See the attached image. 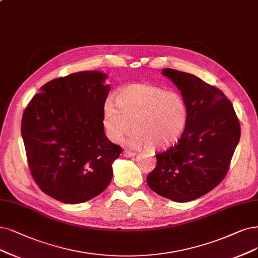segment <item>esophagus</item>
Here are the masks:
<instances>
[{
  "instance_id": "esophagus-1",
  "label": "esophagus",
  "mask_w": 258,
  "mask_h": 258,
  "mask_svg": "<svg viewBox=\"0 0 258 258\" xmlns=\"http://www.w3.org/2000/svg\"><path fill=\"white\" fill-rule=\"evenodd\" d=\"M123 155L125 156V157H134V156L137 155V153H136V152H132V151L125 150V151L123 152Z\"/></svg>"
}]
</instances>
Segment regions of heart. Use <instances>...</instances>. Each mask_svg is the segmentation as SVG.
I'll return each mask as SVG.
<instances>
[{"mask_svg":"<svg viewBox=\"0 0 258 258\" xmlns=\"http://www.w3.org/2000/svg\"><path fill=\"white\" fill-rule=\"evenodd\" d=\"M103 126L112 142H120L131 131L128 144L134 148L166 150L182 137L188 108L180 95L156 86L133 84L118 91L114 102L103 107Z\"/></svg>","mask_w":258,"mask_h":258,"instance_id":"b5f03b06","label":"heart"}]
</instances>
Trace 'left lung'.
Returning <instances> with one entry per match:
<instances>
[{"mask_svg":"<svg viewBox=\"0 0 258 258\" xmlns=\"http://www.w3.org/2000/svg\"><path fill=\"white\" fill-rule=\"evenodd\" d=\"M163 74L182 93L188 121L177 144L156 154L147 183L161 197L189 202L212 191L226 175L240 124L221 90L190 73L166 68Z\"/></svg>","mask_w":258,"mask_h":258,"instance_id":"left-lung-1","label":"left lung"}]
</instances>
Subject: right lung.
<instances>
[{"instance_id": "obj_1", "label": "right lung", "mask_w": 258, "mask_h": 258, "mask_svg": "<svg viewBox=\"0 0 258 258\" xmlns=\"http://www.w3.org/2000/svg\"><path fill=\"white\" fill-rule=\"evenodd\" d=\"M106 79L99 71L55 79L23 112L21 134L32 176L45 195L62 203H83L103 192L122 152L104 133Z\"/></svg>"}]
</instances>
